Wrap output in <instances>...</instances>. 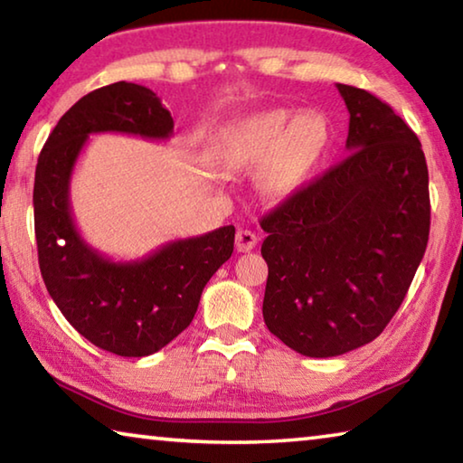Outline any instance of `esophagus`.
<instances>
[{"mask_svg": "<svg viewBox=\"0 0 463 463\" xmlns=\"http://www.w3.org/2000/svg\"><path fill=\"white\" fill-rule=\"evenodd\" d=\"M234 245H237L239 253H247V250L255 249L257 245V234L249 229H239L237 239H234Z\"/></svg>", "mask_w": 463, "mask_h": 463, "instance_id": "1", "label": "esophagus"}]
</instances>
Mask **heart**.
Returning <instances> with one entry per match:
<instances>
[{
    "mask_svg": "<svg viewBox=\"0 0 463 463\" xmlns=\"http://www.w3.org/2000/svg\"><path fill=\"white\" fill-rule=\"evenodd\" d=\"M271 108L226 130L224 161L231 169L260 167L257 185L269 200H284L318 165L331 143V124L318 109Z\"/></svg>",
    "mask_w": 463,
    "mask_h": 463,
    "instance_id": "b5f03b06",
    "label": "heart"
}]
</instances>
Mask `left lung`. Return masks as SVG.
Returning <instances> with one entry per match:
<instances>
[{"label": "left lung", "instance_id": "1", "mask_svg": "<svg viewBox=\"0 0 463 463\" xmlns=\"http://www.w3.org/2000/svg\"><path fill=\"white\" fill-rule=\"evenodd\" d=\"M349 109L339 165L261 218L263 320L289 349L336 357L378 336L425 255L429 171L414 132L370 91L336 83Z\"/></svg>", "mask_w": 463, "mask_h": 463}]
</instances>
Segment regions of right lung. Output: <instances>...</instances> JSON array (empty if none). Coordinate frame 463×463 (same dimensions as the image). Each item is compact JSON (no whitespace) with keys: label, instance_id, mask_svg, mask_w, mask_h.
I'll return each mask as SVG.
<instances>
[{"label":"right lung","instance_id":"obj_1","mask_svg":"<svg viewBox=\"0 0 463 463\" xmlns=\"http://www.w3.org/2000/svg\"><path fill=\"white\" fill-rule=\"evenodd\" d=\"M98 132L167 140L174 118L155 91L127 81L91 91L67 109L36 165L38 263L77 333L109 354L145 357L190 326L203 286L232 255L234 226L165 242L135 261L101 255L77 231L69 200L75 163Z\"/></svg>","mask_w":463,"mask_h":463}]
</instances>
